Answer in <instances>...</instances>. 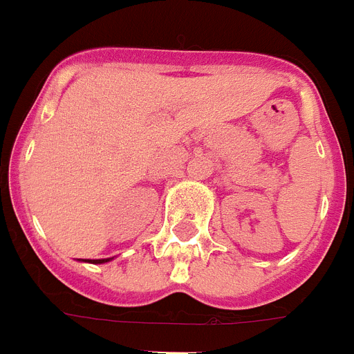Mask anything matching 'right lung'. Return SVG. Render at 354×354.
Listing matches in <instances>:
<instances>
[{
  "mask_svg": "<svg viewBox=\"0 0 354 354\" xmlns=\"http://www.w3.org/2000/svg\"><path fill=\"white\" fill-rule=\"evenodd\" d=\"M112 258H100V260H82V261H88V263H107L111 261Z\"/></svg>",
  "mask_w": 354,
  "mask_h": 354,
  "instance_id": "1",
  "label": "right lung"
}]
</instances>
